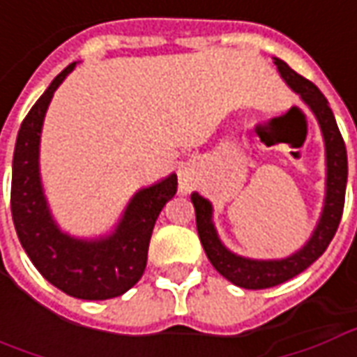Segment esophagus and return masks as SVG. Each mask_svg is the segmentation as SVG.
<instances>
[{
    "label": "esophagus",
    "mask_w": 357,
    "mask_h": 357,
    "mask_svg": "<svg viewBox=\"0 0 357 357\" xmlns=\"http://www.w3.org/2000/svg\"><path fill=\"white\" fill-rule=\"evenodd\" d=\"M191 185H193V174L187 168H181V172H179V187L187 191V189H191Z\"/></svg>",
    "instance_id": "34e87169"
}]
</instances>
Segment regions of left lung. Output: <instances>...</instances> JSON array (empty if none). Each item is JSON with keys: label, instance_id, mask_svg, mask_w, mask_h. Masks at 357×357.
Returning <instances> with one entry per match:
<instances>
[{"label": "left lung", "instance_id": "1", "mask_svg": "<svg viewBox=\"0 0 357 357\" xmlns=\"http://www.w3.org/2000/svg\"><path fill=\"white\" fill-rule=\"evenodd\" d=\"M273 63L284 84L314 112L321 130L323 143H325V166H327L325 168L327 172L325 174V199H323V208L317 225L314 227L310 239L304 243V247L292 252L291 256L275 258V260H255V258L235 255L222 243L214 227L212 202L199 193L191 195V202L197 214V231H199L202 248L208 256L210 264L227 281H231L241 289H252V291L268 289V287H275V284L289 281L310 268L325 252L342 218L346 179H348V156H346L344 141L338 132L337 120L327 99L312 82L294 73L284 61L273 57Z\"/></svg>", "mask_w": 357, "mask_h": 357}]
</instances>
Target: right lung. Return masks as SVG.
<instances>
[{
    "label": "right lung",
    "mask_w": 357,
    "mask_h": 357,
    "mask_svg": "<svg viewBox=\"0 0 357 357\" xmlns=\"http://www.w3.org/2000/svg\"><path fill=\"white\" fill-rule=\"evenodd\" d=\"M74 68L76 63L51 82L20 124L13 155V224L28 258L59 291L74 298L107 300L130 291L143 275L151 233L164 204L178 191V176L170 174L139 189L107 235L80 239L59 227L43 193L40 141L53 93Z\"/></svg>",
    "instance_id": "right-lung-1"
}]
</instances>
